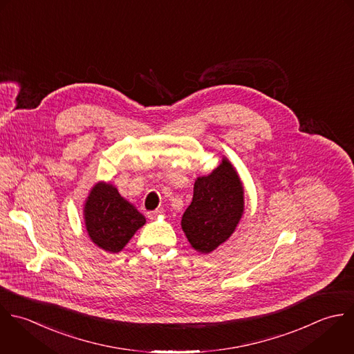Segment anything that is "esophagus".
<instances>
[{"mask_svg":"<svg viewBox=\"0 0 354 354\" xmlns=\"http://www.w3.org/2000/svg\"><path fill=\"white\" fill-rule=\"evenodd\" d=\"M164 215V211L162 209H156V211H150V212H147V218L149 219H157V218H160V216H162Z\"/></svg>","mask_w":354,"mask_h":354,"instance_id":"1","label":"esophagus"}]
</instances>
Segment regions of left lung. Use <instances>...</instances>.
<instances>
[{"instance_id":"left-lung-1","label":"left lung","mask_w":354,"mask_h":354,"mask_svg":"<svg viewBox=\"0 0 354 354\" xmlns=\"http://www.w3.org/2000/svg\"><path fill=\"white\" fill-rule=\"evenodd\" d=\"M243 212V183L232 162L223 157L209 175L196 179L182 229L196 251L209 254L234 233Z\"/></svg>"}]
</instances>
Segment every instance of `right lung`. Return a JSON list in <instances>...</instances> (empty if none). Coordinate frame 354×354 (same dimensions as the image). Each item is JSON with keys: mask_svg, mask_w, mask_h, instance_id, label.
<instances>
[{"mask_svg": "<svg viewBox=\"0 0 354 354\" xmlns=\"http://www.w3.org/2000/svg\"><path fill=\"white\" fill-rule=\"evenodd\" d=\"M84 221L89 239L106 252H120L140 229L145 216L118 190L106 182H97L84 205Z\"/></svg>", "mask_w": 354, "mask_h": 354, "instance_id": "right-lung-1", "label": "right lung"}]
</instances>
